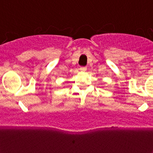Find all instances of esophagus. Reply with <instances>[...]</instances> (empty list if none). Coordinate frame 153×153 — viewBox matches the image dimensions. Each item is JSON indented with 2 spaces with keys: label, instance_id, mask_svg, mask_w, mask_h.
Segmentation results:
<instances>
[{
  "label": "esophagus",
  "instance_id": "34e87169",
  "mask_svg": "<svg viewBox=\"0 0 153 153\" xmlns=\"http://www.w3.org/2000/svg\"><path fill=\"white\" fill-rule=\"evenodd\" d=\"M80 70H81L82 71H85L87 70V67H86V66H81V67H80Z\"/></svg>",
  "mask_w": 153,
  "mask_h": 153
}]
</instances>
